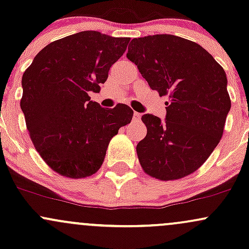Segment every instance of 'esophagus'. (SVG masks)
Here are the masks:
<instances>
[{"mask_svg": "<svg viewBox=\"0 0 249 249\" xmlns=\"http://www.w3.org/2000/svg\"><path fill=\"white\" fill-rule=\"evenodd\" d=\"M141 118H142V113H139V112L133 113V121L134 122H139L141 121Z\"/></svg>", "mask_w": 249, "mask_h": 249, "instance_id": "34e87169", "label": "esophagus"}]
</instances>
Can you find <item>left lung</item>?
I'll return each instance as SVG.
<instances>
[{
    "label": "left lung",
    "mask_w": 249,
    "mask_h": 249,
    "mask_svg": "<svg viewBox=\"0 0 249 249\" xmlns=\"http://www.w3.org/2000/svg\"><path fill=\"white\" fill-rule=\"evenodd\" d=\"M126 57L152 90L168 96L166 121L144 115L137 145L144 172L162 181L196 172L219 144L231 108L224 68L198 43L174 35L133 38Z\"/></svg>",
    "instance_id": "left-lung-1"
}]
</instances>
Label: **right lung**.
<instances>
[{
  "instance_id": "1",
  "label": "right lung",
  "mask_w": 249,
  "mask_h": 249,
  "mask_svg": "<svg viewBox=\"0 0 249 249\" xmlns=\"http://www.w3.org/2000/svg\"><path fill=\"white\" fill-rule=\"evenodd\" d=\"M128 42V37L82 31L51 42L24 71L19 105L30 139L59 176L81 179L95 174L108 142L132 119L126 104L104 108L89 96L101 91Z\"/></svg>"
}]
</instances>
